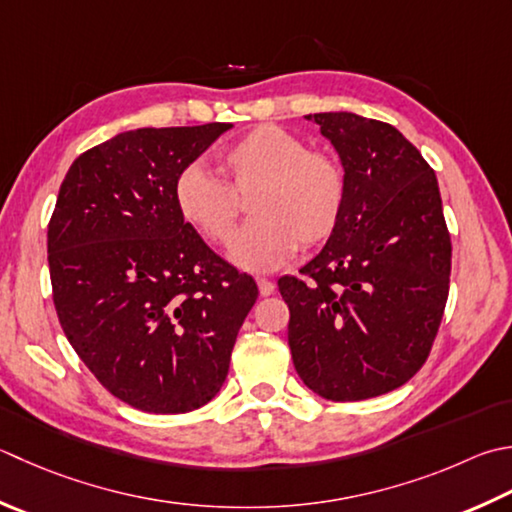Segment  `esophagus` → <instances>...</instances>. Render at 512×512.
Here are the masks:
<instances>
[{
    "instance_id": "obj_1",
    "label": "esophagus",
    "mask_w": 512,
    "mask_h": 512,
    "mask_svg": "<svg viewBox=\"0 0 512 512\" xmlns=\"http://www.w3.org/2000/svg\"><path fill=\"white\" fill-rule=\"evenodd\" d=\"M257 286H259V295H262V297H268V295L275 293V284L270 282V279L259 277V279H257Z\"/></svg>"
}]
</instances>
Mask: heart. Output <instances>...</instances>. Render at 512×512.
<instances>
[{"instance_id":"1","label":"heart","mask_w":512,"mask_h":512,"mask_svg":"<svg viewBox=\"0 0 512 512\" xmlns=\"http://www.w3.org/2000/svg\"><path fill=\"white\" fill-rule=\"evenodd\" d=\"M224 182L204 166L175 179L179 217L206 239L226 244L250 196L253 217L233 239L228 259L250 273H270L297 253L299 242L319 246L335 233L346 206V175L333 157L310 150L302 137L275 124L248 130L219 157Z\"/></svg>"}]
</instances>
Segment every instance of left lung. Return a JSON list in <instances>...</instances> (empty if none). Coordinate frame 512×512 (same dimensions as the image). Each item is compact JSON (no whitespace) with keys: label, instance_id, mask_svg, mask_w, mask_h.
Here are the masks:
<instances>
[{"label":"left lung","instance_id":"1","mask_svg":"<svg viewBox=\"0 0 512 512\" xmlns=\"http://www.w3.org/2000/svg\"><path fill=\"white\" fill-rule=\"evenodd\" d=\"M346 175L342 222L326 246L284 275L288 346L304 384L333 402L384 395L433 346L450 277V235L433 168L395 126L317 113Z\"/></svg>","mask_w":512,"mask_h":512}]
</instances>
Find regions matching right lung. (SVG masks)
Returning a JSON list of instances; mask_svg holds the SVG:
<instances>
[{
  "label": "right lung",
  "instance_id": "right-lung-1",
  "mask_svg": "<svg viewBox=\"0 0 512 512\" xmlns=\"http://www.w3.org/2000/svg\"><path fill=\"white\" fill-rule=\"evenodd\" d=\"M233 124L137 128L79 155L48 224L70 346L117 399L177 415L208 404L257 299L177 213L175 179Z\"/></svg>",
  "mask_w": 512,
  "mask_h": 512
}]
</instances>
